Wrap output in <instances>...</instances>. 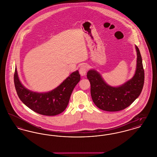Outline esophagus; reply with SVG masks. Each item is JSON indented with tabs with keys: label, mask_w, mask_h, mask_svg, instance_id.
<instances>
[{
	"label": "esophagus",
	"mask_w": 157,
	"mask_h": 157,
	"mask_svg": "<svg viewBox=\"0 0 157 157\" xmlns=\"http://www.w3.org/2000/svg\"><path fill=\"white\" fill-rule=\"evenodd\" d=\"M88 67L86 65H85V64L82 65V66L80 67V69H79V73H80L81 75L84 76L85 75L87 71H88Z\"/></svg>",
	"instance_id": "obj_1"
}]
</instances>
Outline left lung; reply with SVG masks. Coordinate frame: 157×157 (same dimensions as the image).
Listing matches in <instances>:
<instances>
[{"instance_id": "1", "label": "left lung", "mask_w": 157, "mask_h": 157, "mask_svg": "<svg viewBox=\"0 0 157 157\" xmlns=\"http://www.w3.org/2000/svg\"><path fill=\"white\" fill-rule=\"evenodd\" d=\"M136 69L134 77L119 87L108 85L96 71L90 70L87 78L90 83V94L94 103L106 111H119L125 109L138 97L144 83V70L138 48Z\"/></svg>"}]
</instances>
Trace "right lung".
<instances>
[{
  "label": "right lung",
  "mask_w": 157,
  "mask_h": 157,
  "mask_svg": "<svg viewBox=\"0 0 157 157\" xmlns=\"http://www.w3.org/2000/svg\"><path fill=\"white\" fill-rule=\"evenodd\" d=\"M80 79L79 71H76L55 90L37 93L24 87L18 78L16 67L14 74L15 89L21 101L34 112L46 116L56 115L65 111L71 94Z\"/></svg>",
  "instance_id": "add662e5"
}]
</instances>
